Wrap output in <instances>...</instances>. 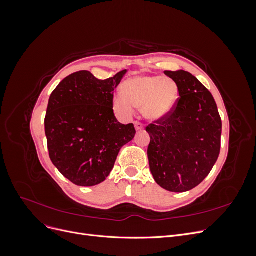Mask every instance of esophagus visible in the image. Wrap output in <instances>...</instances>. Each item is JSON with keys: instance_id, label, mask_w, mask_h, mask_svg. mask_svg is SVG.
I'll return each instance as SVG.
<instances>
[{"instance_id": "esophagus-1", "label": "esophagus", "mask_w": 256, "mask_h": 256, "mask_svg": "<svg viewBox=\"0 0 256 256\" xmlns=\"http://www.w3.org/2000/svg\"><path fill=\"white\" fill-rule=\"evenodd\" d=\"M134 127H136V131H141V130L144 129L143 124L140 122H134Z\"/></svg>"}]
</instances>
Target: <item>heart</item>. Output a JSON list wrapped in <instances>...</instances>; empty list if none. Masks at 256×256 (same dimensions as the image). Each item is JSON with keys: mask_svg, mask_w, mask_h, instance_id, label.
<instances>
[{"mask_svg": "<svg viewBox=\"0 0 256 256\" xmlns=\"http://www.w3.org/2000/svg\"><path fill=\"white\" fill-rule=\"evenodd\" d=\"M122 94L113 98L114 110L122 116H131L134 108H142L146 118L157 120L166 116L178 97L177 84L170 78L141 76L122 85Z\"/></svg>", "mask_w": 256, "mask_h": 256, "instance_id": "heart-1", "label": "heart"}]
</instances>
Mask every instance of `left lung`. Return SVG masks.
Instances as JSON below:
<instances>
[{
    "mask_svg": "<svg viewBox=\"0 0 256 256\" xmlns=\"http://www.w3.org/2000/svg\"><path fill=\"white\" fill-rule=\"evenodd\" d=\"M180 92L166 116L146 127L150 172L160 187L186 192L202 182L218 160L222 122L204 85L184 70L164 72Z\"/></svg>",
    "mask_w": 256,
    "mask_h": 256,
    "instance_id": "left-lung-1",
    "label": "left lung"
}]
</instances>
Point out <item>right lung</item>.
Listing matches in <instances>:
<instances>
[{
  "mask_svg": "<svg viewBox=\"0 0 256 256\" xmlns=\"http://www.w3.org/2000/svg\"><path fill=\"white\" fill-rule=\"evenodd\" d=\"M127 70L99 80L74 72L52 92L44 118L49 156L60 174L76 186L92 187L110 175L124 145L136 136L113 112V92Z\"/></svg>",
  "mask_w": 256,
  "mask_h": 256,
  "instance_id": "right-lung-1",
  "label": "right lung"
}]
</instances>
